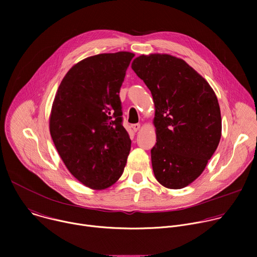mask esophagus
<instances>
[{"label":"esophagus","instance_id":"1","mask_svg":"<svg viewBox=\"0 0 257 257\" xmlns=\"http://www.w3.org/2000/svg\"><path fill=\"white\" fill-rule=\"evenodd\" d=\"M132 129L134 132H137L140 129V124H133L132 125Z\"/></svg>","mask_w":257,"mask_h":257}]
</instances>
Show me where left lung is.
Listing matches in <instances>:
<instances>
[{"label":"left lung","instance_id":"1","mask_svg":"<svg viewBox=\"0 0 257 257\" xmlns=\"http://www.w3.org/2000/svg\"><path fill=\"white\" fill-rule=\"evenodd\" d=\"M131 68L154 98L156 179L166 188H184L201 175L221 140L216 95L184 60L168 54L141 55Z\"/></svg>","mask_w":257,"mask_h":257}]
</instances>
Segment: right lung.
<instances>
[{
    "mask_svg": "<svg viewBox=\"0 0 257 257\" xmlns=\"http://www.w3.org/2000/svg\"><path fill=\"white\" fill-rule=\"evenodd\" d=\"M133 57L118 52L83 59L67 72L53 101L50 133L58 154L93 190L115 184L130 153L119 92Z\"/></svg>",
    "mask_w": 257,
    "mask_h": 257,
    "instance_id": "right-lung-1",
    "label": "right lung"
}]
</instances>
